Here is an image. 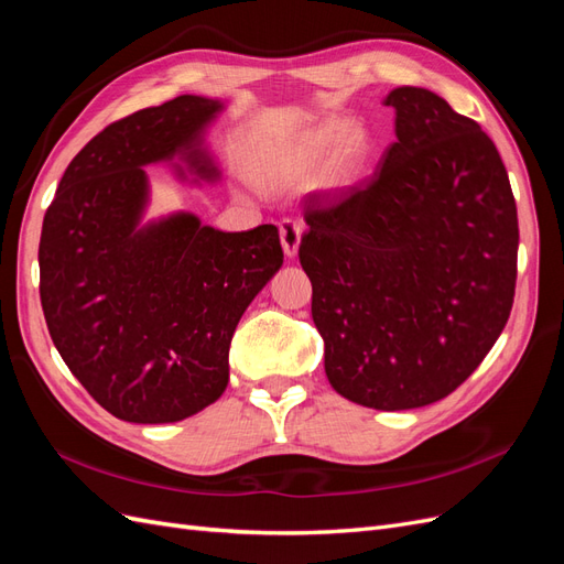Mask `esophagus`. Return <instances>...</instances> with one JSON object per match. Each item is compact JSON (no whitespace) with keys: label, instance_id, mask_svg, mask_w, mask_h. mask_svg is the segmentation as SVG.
I'll use <instances>...</instances> for the list:
<instances>
[{"label":"esophagus","instance_id":"obj_1","mask_svg":"<svg viewBox=\"0 0 564 564\" xmlns=\"http://www.w3.org/2000/svg\"><path fill=\"white\" fill-rule=\"evenodd\" d=\"M301 232L303 224L296 218H282L280 220V242L286 256H296L299 245H301Z\"/></svg>","mask_w":564,"mask_h":564}]
</instances>
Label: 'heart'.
Returning <instances> with one entry per match:
<instances>
[{
    "label": "heart",
    "instance_id": "obj_1",
    "mask_svg": "<svg viewBox=\"0 0 564 564\" xmlns=\"http://www.w3.org/2000/svg\"><path fill=\"white\" fill-rule=\"evenodd\" d=\"M362 155L365 135L350 129L346 119H327L299 133L296 139L270 148L261 160V172L272 181H299L315 172L327 156L328 162L322 166V183L334 187L350 181Z\"/></svg>",
    "mask_w": 564,
    "mask_h": 564
}]
</instances>
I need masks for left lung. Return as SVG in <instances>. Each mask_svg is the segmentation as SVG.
I'll use <instances>...</instances> for the list:
<instances>
[{"label":"left lung","instance_id":"1","mask_svg":"<svg viewBox=\"0 0 564 564\" xmlns=\"http://www.w3.org/2000/svg\"><path fill=\"white\" fill-rule=\"evenodd\" d=\"M379 172L303 199L324 371L350 402L400 412L447 398L501 336L516 296L518 209L497 145L429 89L398 87Z\"/></svg>","mask_w":564,"mask_h":564}]
</instances>
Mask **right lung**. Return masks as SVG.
I'll list each match as a JSON object with an SVG mask.
<instances>
[{"label": "right lung", "instance_id": "obj_1", "mask_svg": "<svg viewBox=\"0 0 564 564\" xmlns=\"http://www.w3.org/2000/svg\"><path fill=\"white\" fill-rule=\"evenodd\" d=\"M220 110L178 96L112 122L67 164L44 214L48 334L89 395L129 423L183 421L224 395L237 322L284 261L270 224L224 232L185 212L141 224L145 164L178 155L218 178L202 131Z\"/></svg>", "mask_w": 564, "mask_h": 564}]
</instances>
